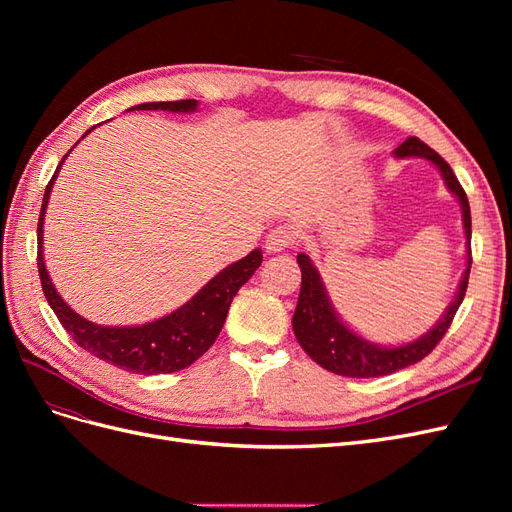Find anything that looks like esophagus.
I'll use <instances>...</instances> for the list:
<instances>
[{"instance_id": "34e87169", "label": "esophagus", "mask_w": 512, "mask_h": 512, "mask_svg": "<svg viewBox=\"0 0 512 512\" xmlns=\"http://www.w3.org/2000/svg\"><path fill=\"white\" fill-rule=\"evenodd\" d=\"M299 239V232L294 226L290 224H280L269 230L267 235V241H265V247L267 252H280V250H286V247H292L294 243H297Z\"/></svg>"}]
</instances>
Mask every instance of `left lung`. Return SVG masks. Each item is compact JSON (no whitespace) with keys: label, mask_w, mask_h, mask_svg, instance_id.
Returning <instances> with one entry per match:
<instances>
[{"label":"left lung","mask_w":512,"mask_h":512,"mask_svg":"<svg viewBox=\"0 0 512 512\" xmlns=\"http://www.w3.org/2000/svg\"><path fill=\"white\" fill-rule=\"evenodd\" d=\"M395 153L399 158L404 156L427 158L440 168L448 190L459 198L461 211H463V226H466V237L470 241L472 239L470 203H468L466 190L461 188V183L457 181L453 168L448 166V162L440 156V153L433 151L416 136L406 138V141L395 149ZM297 262L301 267V294H299L297 309H294V316H292V329L299 339L301 348L312 356L320 367L333 371V374L348 376V378H378V376H389L393 371L418 363L440 344V339L446 335L448 327H451L463 297H466L468 277L472 267V250L468 254V269L463 273L457 297L451 303V307L446 309L442 320L421 339H416V342L399 346V348H382L376 344H369L363 337L344 327L342 320H339L337 314L333 312L327 292H324L320 275L314 269L312 260H309V256L305 254H299Z\"/></svg>","instance_id":"left-lung-1"}]
</instances>
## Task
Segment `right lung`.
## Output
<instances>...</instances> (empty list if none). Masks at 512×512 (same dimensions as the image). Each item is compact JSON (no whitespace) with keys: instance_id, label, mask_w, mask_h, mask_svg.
Here are the masks:
<instances>
[{"instance_id":"1","label":"right lung","mask_w":512,"mask_h":512,"mask_svg":"<svg viewBox=\"0 0 512 512\" xmlns=\"http://www.w3.org/2000/svg\"><path fill=\"white\" fill-rule=\"evenodd\" d=\"M196 100H175V102H147L132 106L138 111H173V113H188L196 108ZM94 128H89L91 132ZM85 132V134H87ZM83 134V136H85ZM68 156V153H66ZM66 156L61 158L59 166L64 164ZM57 166V170H59ZM51 177L46 192L42 198L40 220H38V273L40 284L46 301L53 307L55 316L59 318L61 327H64L70 337L89 354L98 356V359L111 363L119 369L132 371V374H173L183 367L192 365L198 356H203L220 335L226 314L230 309L232 297L239 292V288L250 280L254 271L260 267L262 254L254 250L241 258L235 265L220 271L213 280L200 290L192 301L179 307L177 312L168 314L156 322L143 324V327H98V324L81 318L74 314L72 309L59 297L53 282L46 273L44 260H42V224H44V209L49 203V194L53 188Z\"/></svg>"}]
</instances>
